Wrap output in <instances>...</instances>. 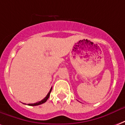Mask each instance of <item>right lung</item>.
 Here are the masks:
<instances>
[{
	"instance_id": "1",
	"label": "right lung",
	"mask_w": 125,
	"mask_h": 125,
	"mask_svg": "<svg viewBox=\"0 0 125 125\" xmlns=\"http://www.w3.org/2000/svg\"><path fill=\"white\" fill-rule=\"evenodd\" d=\"M52 87L51 88L50 91H49V93H48V95H46V97L44 98V99H43L42 100L40 101H39V102L35 103H31V104H28V105H30V106H36V105H41V104H42V103H44L46 102V101L48 100V99L49 97H50V95L51 91H52Z\"/></svg>"
}]
</instances>
